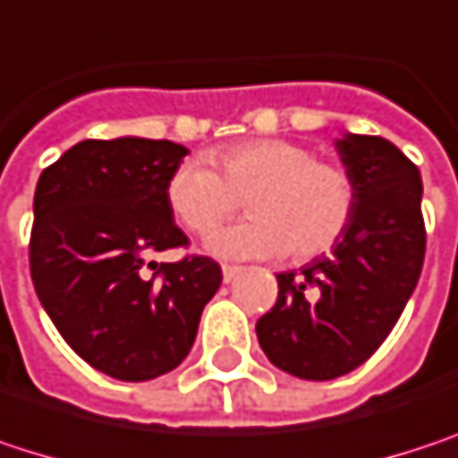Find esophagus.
<instances>
[{"instance_id": "obj_1", "label": "esophagus", "mask_w": 458, "mask_h": 458, "mask_svg": "<svg viewBox=\"0 0 458 458\" xmlns=\"http://www.w3.org/2000/svg\"><path fill=\"white\" fill-rule=\"evenodd\" d=\"M241 270H243V267H238V265H223V278H225V284L235 281V278L241 276Z\"/></svg>"}]
</instances>
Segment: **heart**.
<instances>
[{
    "mask_svg": "<svg viewBox=\"0 0 458 458\" xmlns=\"http://www.w3.org/2000/svg\"><path fill=\"white\" fill-rule=\"evenodd\" d=\"M182 161L164 185L177 223L209 235L243 204L251 217L212 238L228 257L313 259L334 249L352 225L358 193L352 177L289 140H243L212 156Z\"/></svg>",
    "mask_w": 458,
    "mask_h": 458,
    "instance_id": "heart-1",
    "label": "heart"
}]
</instances>
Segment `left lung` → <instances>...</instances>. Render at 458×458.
Listing matches in <instances>:
<instances>
[{
	"mask_svg": "<svg viewBox=\"0 0 458 458\" xmlns=\"http://www.w3.org/2000/svg\"><path fill=\"white\" fill-rule=\"evenodd\" d=\"M336 150L355 182L350 230L328 257L278 273V300L257 320L267 360L300 379H334L366 363L416 289L427 230L421 174L390 140L347 135Z\"/></svg>",
	"mask_w": 458,
	"mask_h": 458,
	"instance_id": "8db88e82",
	"label": "left lung"
}]
</instances>
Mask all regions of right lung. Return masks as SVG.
<instances>
[{
  "label": "right lung",
  "instance_id": "right-lung-1",
  "mask_svg": "<svg viewBox=\"0 0 458 458\" xmlns=\"http://www.w3.org/2000/svg\"><path fill=\"white\" fill-rule=\"evenodd\" d=\"M185 153L169 140H84L37 182L29 241L37 297L71 350L122 382L177 369L223 284L212 257L156 259L191 243L164 196Z\"/></svg>",
  "mask_w": 458,
  "mask_h": 458
}]
</instances>
